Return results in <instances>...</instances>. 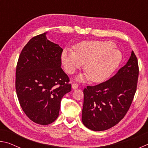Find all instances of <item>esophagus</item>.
<instances>
[{"label": "esophagus", "instance_id": "1", "mask_svg": "<svg viewBox=\"0 0 148 148\" xmlns=\"http://www.w3.org/2000/svg\"><path fill=\"white\" fill-rule=\"evenodd\" d=\"M72 89H76L78 88V85L77 84H72Z\"/></svg>", "mask_w": 148, "mask_h": 148}]
</instances>
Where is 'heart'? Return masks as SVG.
I'll return each instance as SVG.
<instances>
[{
    "instance_id": "1",
    "label": "heart",
    "mask_w": 148,
    "mask_h": 148,
    "mask_svg": "<svg viewBox=\"0 0 148 148\" xmlns=\"http://www.w3.org/2000/svg\"><path fill=\"white\" fill-rule=\"evenodd\" d=\"M62 64L67 73L74 74L85 64L86 72L76 79L102 82L111 76L122 61V53L110 41H84L74 46V51L64 49L61 55Z\"/></svg>"
}]
</instances>
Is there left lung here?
<instances>
[{
  "label": "left lung",
  "instance_id": "1",
  "mask_svg": "<svg viewBox=\"0 0 148 148\" xmlns=\"http://www.w3.org/2000/svg\"><path fill=\"white\" fill-rule=\"evenodd\" d=\"M138 65L132 51L126 64L110 79L84 90L82 120L95 131L114 127L127 114L136 92Z\"/></svg>",
  "mask_w": 148,
  "mask_h": 148
}]
</instances>
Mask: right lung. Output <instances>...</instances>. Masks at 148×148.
<instances>
[{"label": "right lung", "instance_id": "obj_1", "mask_svg": "<svg viewBox=\"0 0 148 148\" xmlns=\"http://www.w3.org/2000/svg\"><path fill=\"white\" fill-rule=\"evenodd\" d=\"M44 32L31 38L20 53L16 73L19 104L32 121L49 125L59 116L61 101L71 91L61 69L62 49Z\"/></svg>", "mask_w": 148, "mask_h": 148}]
</instances>
